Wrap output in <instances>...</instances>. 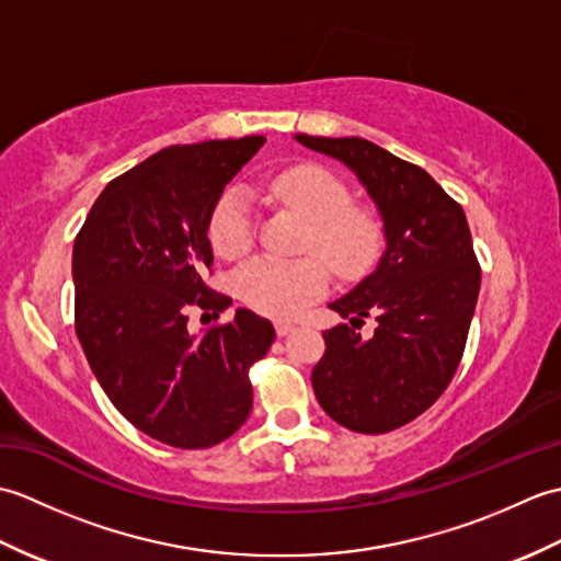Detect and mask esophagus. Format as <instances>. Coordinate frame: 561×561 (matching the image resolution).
Returning <instances> with one entry per match:
<instances>
[{
    "label": "esophagus",
    "instance_id": "1",
    "mask_svg": "<svg viewBox=\"0 0 561 561\" xmlns=\"http://www.w3.org/2000/svg\"><path fill=\"white\" fill-rule=\"evenodd\" d=\"M274 330H277V337H287L294 330V323H289V320H277V323H274Z\"/></svg>",
    "mask_w": 561,
    "mask_h": 561
}]
</instances>
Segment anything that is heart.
Returning a JSON list of instances; mask_svg holds the SVG:
<instances>
[{
	"label": "heart",
	"mask_w": 561,
	"mask_h": 561,
	"mask_svg": "<svg viewBox=\"0 0 561 561\" xmlns=\"http://www.w3.org/2000/svg\"><path fill=\"white\" fill-rule=\"evenodd\" d=\"M272 199L311 219L306 248L323 255L344 277L374 265L383 245V226L374 211L352 205V190L323 165H291L267 181ZM209 243L226 260L248 255L255 243L253 199L243 185H231L209 214ZM330 272L320 257H257L238 270L236 296L270 318H294L328 291Z\"/></svg>",
	"instance_id": "1"
}]
</instances>
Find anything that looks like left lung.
Masks as SVG:
<instances>
[{
    "mask_svg": "<svg viewBox=\"0 0 561 561\" xmlns=\"http://www.w3.org/2000/svg\"><path fill=\"white\" fill-rule=\"evenodd\" d=\"M342 161L383 219L378 267L330 308L350 325L325 330L313 390L332 420L359 434H386L416 420L456 376L480 294V265L465 211L420 165L362 137L296 135ZM379 325L371 341L353 328Z\"/></svg>",
    "mask_w": 561,
    "mask_h": 561,
    "instance_id": "8db88e82",
    "label": "left lung"
}]
</instances>
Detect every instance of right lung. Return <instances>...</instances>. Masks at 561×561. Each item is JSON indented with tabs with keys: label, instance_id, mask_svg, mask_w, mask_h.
<instances>
[{
	"label": "right lung",
	"instance_id": "1",
	"mask_svg": "<svg viewBox=\"0 0 561 561\" xmlns=\"http://www.w3.org/2000/svg\"><path fill=\"white\" fill-rule=\"evenodd\" d=\"M265 137L161 149L117 175L75 241V328L93 376L129 424L173 448H209L253 408L248 368L274 342L270 320L238 308L202 335L190 308L219 318L229 296L205 284L209 214Z\"/></svg>",
	"mask_w": 561,
	"mask_h": 561
}]
</instances>
